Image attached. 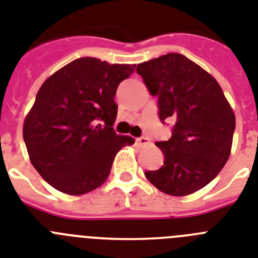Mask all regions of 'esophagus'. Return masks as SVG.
<instances>
[{
	"label": "esophagus",
	"instance_id": "obj_1",
	"mask_svg": "<svg viewBox=\"0 0 258 258\" xmlns=\"http://www.w3.org/2000/svg\"><path fill=\"white\" fill-rule=\"evenodd\" d=\"M135 142H136V144H138V146H140V147H144V146H148V144H151V140H149L148 138H146V136L138 138Z\"/></svg>",
	"mask_w": 258,
	"mask_h": 258
}]
</instances>
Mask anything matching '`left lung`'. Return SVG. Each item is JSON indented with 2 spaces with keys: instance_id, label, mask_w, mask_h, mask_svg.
<instances>
[{
  "instance_id": "obj_1",
  "label": "left lung",
  "mask_w": 258,
  "mask_h": 258,
  "mask_svg": "<svg viewBox=\"0 0 258 258\" xmlns=\"http://www.w3.org/2000/svg\"><path fill=\"white\" fill-rule=\"evenodd\" d=\"M159 118L174 119L169 140L157 142L164 164L147 170L151 183L169 196L198 191L215 178L228 160L235 114L213 76L181 53H166L136 67Z\"/></svg>"
}]
</instances>
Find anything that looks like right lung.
Wrapping results in <instances>:
<instances>
[{"mask_svg": "<svg viewBox=\"0 0 258 258\" xmlns=\"http://www.w3.org/2000/svg\"><path fill=\"white\" fill-rule=\"evenodd\" d=\"M135 71L80 57L47 79L26 116L23 140L31 164L56 190L81 196L102 185L120 148L134 144L116 135L118 85Z\"/></svg>", "mask_w": 258, "mask_h": 258, "instance_id": "1", "label": "right lung"}]
</instances>
